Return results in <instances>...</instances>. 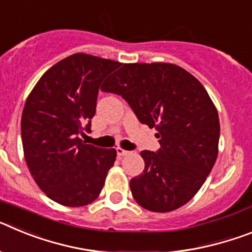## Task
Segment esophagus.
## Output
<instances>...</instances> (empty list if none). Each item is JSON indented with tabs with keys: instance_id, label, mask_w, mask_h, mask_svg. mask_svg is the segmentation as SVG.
<instances>
[{
	"instance_id": "esophagus-1",
	"label": "esophagus",
	"mask_w": 252,
	"mask_h": 252,
	"mask_svg": "<svg viewBox=\"0 0 252 252\" xmlns=\"http://www.w3.org/2000/svg\"><path fill=\"white\" fill-rule=\"evenodd\" d=\"M116 151H117V155H119V157H126V155H128V154H130V151L125 150V149H122V148H117L116 149Z\"/></svg>"
}]
</instances>
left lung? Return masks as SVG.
<instances>
[{
    "instance_id": "1",
    "label": "left lung",
    "mask_w": 252,
    "mask_h": 252,
    "mask_svg": "<svg viewBox=\"0 0 252 252\" xmlns=\"http://www.w3.org/2000/svg\"><path fill=\"white\" fill-rule=\"evenodd\" d=\"M101 90L121 95L160 139L157 153H140L145 169L130 180L133 199L151 212L184 206L203 186L218 155V112L201 82L175 64L130 63Z\"/></svg>"
}]
</instances>
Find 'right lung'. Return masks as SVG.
Instances as JSON below:
<instances>
[{"instance_id":"add662e5","label":"right lung","mask_w":252,"mask_h":252,"mask_svg":"<svg viewBox=\"0 0 252 252\" xmlns=\"http://www.w3.org/2000/svg\"><path fill=\"white\" fill-rule=\"evenodd\" d=\"M115 60L77 53L48 69L25 102L21 139L35 183L50 199L66 207L92 203L116 160L115 149L88 145L97 95Z\"/></svg>"}]
</instances>
